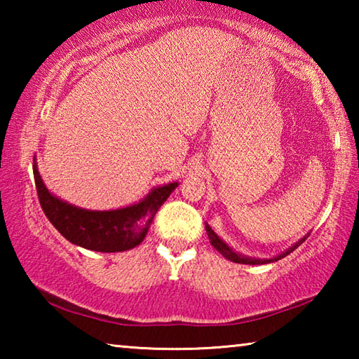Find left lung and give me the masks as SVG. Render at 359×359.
<instances>
[{
    "label": "left lung",
    "instance_id": "8db88e82",
    "mask_svg": "<svg viewBox=\"0 0 359 359\" xmlns=\"http://www.w3.org/2000/svg\"><path fill=\"white\" fill-rule=\"evenodd\" d=\"M205 231H208L209 241H210V244L214 245L215 250H217L218 253H222L223 257L226 258V259L233 261V263H239V264H267V263H274V261H278V259H282V258L287 257V255H290L291 252L294 250V248L299 247V245L302 244V242L309 238V234L304 236V238L297 241L294 245H291V247L288 248V250L282 252L280 255H277V257H274V258L267 259V258H252V257H245V255H242V253H238L236 250H233V248H231V247L226 244V242L218 238V236L215 234V231L212 229L208 223H205Z\"/></svg>",
    "mask_w": 359,
    "mask_h": 359
}]
</instances>
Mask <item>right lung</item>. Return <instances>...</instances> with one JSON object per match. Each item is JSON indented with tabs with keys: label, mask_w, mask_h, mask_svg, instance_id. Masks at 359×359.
Returning a JSON list of instances; mask_svg holds the SVG:
<instances>
[{
	"label": "right lung",
	"mask_w": 359,
	"mask_h": 359,
	"mask_svg": "<svg viewBox=\"0 0 359 359\" xmlns=\"http://www.w3.org/2000/svg\"><path fill=\"white\" fill-rule=\"evenodd\" d=\"M36 190L46 217L71 244L87 250L115 253L131 250L147 236L154 217L175 188L177 182L151 188L136 204L114 210H90L60 199L47 190L38 163L33 165Z\"/></svg>",
	"instance_id": "1"
}]
</instances>
